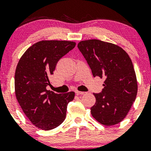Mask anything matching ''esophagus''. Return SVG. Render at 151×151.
Listing matches in <instances>:
<instances>
[{
	"mask_svg": "<svg viewBox=\"0 0 151 151\" xmlns=\"http://www.w3.org/2000/svg\"><path fill=\"white\" fill-rule=\"evenodd\" d=\"M75 92L77 95H83L86 93V92H84V91H76Z\"/></svg>",
	"mask_w": 151,
	"mask_h": 151,
	"instance_id": "34e87169",
	"label": "esophagus"
}]
</instances>
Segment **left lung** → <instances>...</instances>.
Returning a JSON list of instances; mask_svg holds the SVG:
<instances>
[{"label": "left lung", "instance_id": "left-lung-1", "mask_svg": "<svg viewBox=\"0 0 151 151\" xmlns=\"http://www.w3.org/2000/svg\"><path fill=\"white\" fill-rule=\"evenodd\" d=\"M77 47L93 77L105 79L101 92L93 93L91 115L103 125L119 124L129 113L138 91L131 58L119 46L99 40L81 41Z\"/></svg>", "mask_w": 151, "mask_h": 151}]
</instances>
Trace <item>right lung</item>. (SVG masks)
Instances as JSON below:
<instances>
[{"instance_id":"right-lung-1","label":"right lung","mask_w":151,"mask_h":151,"mask_svg":"<svg viewBox=\"0 0 151 151\" xmlns=\"http://www.w3.org/2000/svg\"><path fill=\"white\" fill-rule=\"evenodd\" d=\"M71 41L42 40L30 47L19 60L15 74V96L26 116L38 129L58 127L65 121L74 91L47 90L57 63L75 47Z\"/></svg>"}]
</instances>
